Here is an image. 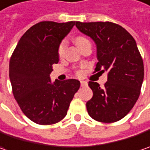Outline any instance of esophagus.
Listing matches in <instances>:
<instances>
[{
  "mask_svg": "<svg viewBox=\"0 0 150 150\" xmlns=\"http://www.w3.org/2000/svg\"><path fill=\"white\" fill-rule=\"evenodd\" d=\"M87 86V82H86V81H81V87H85V86Z\"/></svg>",
  "mask_w": 150,
  "mask_h": 150,
  "instance_id": "34e87169",
  "label": "esophagus"
}]
</instances>
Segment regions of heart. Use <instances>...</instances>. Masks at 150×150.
Returning <instances> with one entry per match:
<instances>
[{
  "mask_svg": "<svg viewBox=\"0 0 150 150\" xmlns=\"http://www.w3.org/2000/svg\"><path fill=\"white\" fill-rule=\"evenodd\" d=\"M86 42H90L88 39H86V37L84 36H77L75 38V43L78 47L81 46L84 43H86ZM67 46V42L66 40H64L61 41V43L59 44V47H58V49H57V53H58V56L60 57H62L64 55V52H65V49H66ZM77 75H80V73H77Z\"/></svg>",
  "mask_w": 150,
  "mask_h": 150,
  "instance_id": "obj_1",
  "label": "heart"
}]
</instances>
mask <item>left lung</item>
Listing matches in <instances>:
<instances>
[{"instance_id":"left-lung-1","label":"left lung","mask_w":150,"mask_h":150,"mask_svg":"<svg viewBox=\"0 0 150 150\" xmlns=\"http://www.w3.org/2000/svg\"><path fill=\"white\" fill-rule=\"evenodd\" d=\"M77 29L97 45L98 62L94 72L108 71L103 87L89 81L93 98L86 102L89 115L97 121L113 123L124 118L139 98L144 69L134 38L112 22H75Z\"/></svg>"}]
</instances>
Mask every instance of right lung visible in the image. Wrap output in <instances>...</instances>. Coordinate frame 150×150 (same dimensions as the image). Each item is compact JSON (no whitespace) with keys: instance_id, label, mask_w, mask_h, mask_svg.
Wrapping results in <instances>:
<instances>
[{"instance_id":"1","label":"right lung","mask_w":150,"mask_h":150,"mask_svg":"<svg viewBox=\"0 0 150 150\" xmlns=\"http://www.w3.org/2000/svg\"><path fill=\"white\" fill-rule=\"evenodd\" d=\"M75 21H42L33 25L20 40L9 62L14 98L33 122L47 126L59 122L67 111L80 81L69 79L51 83L52 65L58 63L57 49Z\"/></svg>"}]
</instances>
